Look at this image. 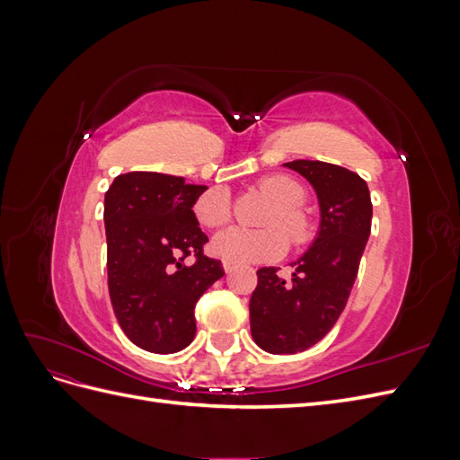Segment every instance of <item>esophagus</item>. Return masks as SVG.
Listing matches in <instances>:
<instances>
[{
	"label": "esophagus",
	"instance_id": "esophagus-1",
	"mask_svg": "<svg viewBox=\"0 0 460 460\" xmlns=\"http://www.w3.org/2000/svg\"><path fill=\"white\" fill-rule=\"evenodd\" d=\"M222 267H225V272H226V274H230V272L235 269L234 264H232V262H228V261H222Z\"/></svg>",
	"mask_w": 460,
	"mask_h": 460
}]
</instances>
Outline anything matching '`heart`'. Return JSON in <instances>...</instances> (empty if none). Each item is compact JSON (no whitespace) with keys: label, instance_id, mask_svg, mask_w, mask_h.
Instances as JSON below:
<instances>
[{"label":"heart","instance_id":"1","mask_svg":"<svg viewBox=\"0 0 460 460\" xmlns=\"http://www.w3.org/2000/svg\"><path fill=\"white\" fill-rule=\"evenodd\" d=\"M259 190L272 201V208L264 217L262 230L228 228L215 235L211 243L213 253L222 261L234 264L270 262L288 252V236L294 245L301 247L313 238L309 215L303 211L305 190L294 178L272 174L259 180ZM198 220L207 228H220L232 218L230 193L225 188L205 191L196 201Z\"/></svg>","mask_w":460,"mask_h":460}]
</instances>
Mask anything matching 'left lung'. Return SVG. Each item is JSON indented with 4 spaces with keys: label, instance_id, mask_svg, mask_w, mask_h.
Masks as SVG:
<instances>
[{
    "label": "left lung",
    "instance_id": "8db88e82",
    "mask_svg": "<svg viewBox=\"0 0 460 460\" xmlns=\"http://www.w3.org/2000/svg\"><path fill=\"white\" fill-rule=\"evenodd\" d=\"M314 188L320 226L314 242L291 267L257 270L249 301L252 336L262 351L294 355L323 340L345 309L370 235L372 203L363 178L343 166L297 159L284 163Z\"/></svg>",
    "mask_w": 460,
    "mask_h": 460
}]
</instances>
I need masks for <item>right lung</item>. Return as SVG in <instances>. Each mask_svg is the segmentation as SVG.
I'll list each match as a JSON object with an SVG mask.
<instances>
[{
	"label": "right lung",
	"instance_id": "obj_1",
	"mask_svg": "<svg viewBox=\"0 0 460 460\" xmlns=\"http://www.w3.org/2000/svg\"><path fill=\"white\" fill-rule=\"evenodd\" d=\"M207 186L182 176L136 171L119 174L105 193L107 284L128 340L149 353L182 351L196 336L193 309L225 276L203 255L208 242L193 213ZM196 263H186L191 253Z\"/></svg>",
	"mask_w": 460,
	"mask_h": 460
}]
</instances>
